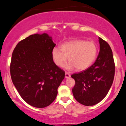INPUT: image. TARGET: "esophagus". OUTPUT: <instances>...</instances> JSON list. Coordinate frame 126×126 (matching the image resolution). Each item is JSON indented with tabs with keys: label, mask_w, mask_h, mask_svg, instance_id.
Masks as SVG:
<instances>
[{
	"label": "esophagus",
	"mask_w": 126,
	"mask_h": 126,
	"mask_svg": "<svg viewBox=\"0 0 126 126\" xmlns=\"http://www.w3.org/2000/svg\"><path fill=\"white\" fill-rule=\"evenodd\" d=\"M71 77V75H70L69 73H68V72H65V78H68Z\"/></svg>",
	"instance_id": "obj_1"
}]
</instances>
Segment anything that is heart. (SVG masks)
Listing matches in <instances>:
<instances>
[{"instance_id":"1","label":"heart","mask_w":126,"mask_h":126,"mask_svg":"<svg viewBox=\"0 0 126 126\" xmlns=\"http://www.w3.org/2000/svg\"><path fill=\"white\" fill-rule=\"evenodd\" d=\"M61 49L55 47L52 51V57L55 64L62 67L68 61L66 66L68 70L76 68L83 71L92 64L96 59L98 47L93 41L76 39L64 43L61 46Z\"/></svg>"}]
</instances>
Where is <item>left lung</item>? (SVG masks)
Instances as JSON below:
<instances>
[{
	"label": "left lung",
	"mask_w": 126,
	"mask_h": 126,
	"mask_svg": "<svg viewBox=\"0 0 126 126\" xmlns=\"http://www.w3.org/2000/svg\"><path fill=\"white\" fill-rule=\"evenodd\" d=\"M100 50L96 61L84 71L71 76L75 80L73 96L86 106L95 105L107 94L113 81L115 65L112 51L107 43L98 38Z\"/></svg>",
	"instance_id": "obj_1"
}]
</instances>
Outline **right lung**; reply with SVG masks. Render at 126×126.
Returning a JSON list of instances; mask_svg holds the SVG:
<instances>
[{"label": "right lung", "mask_w": 126, "mask_h": 126, "mask_svg": "<svg viewBox=\"0 0 126 126\" xmlns=\"http://www.w3.org/2000/svg\"><path fill=\"white\" fill-rule=\"evenodd\" d=\"M56 44L47 33L21 40L13 50L10 71L12 82L28 104L44 108L54 101L65 73L55 64L52 51Z\"/></svg>", "instance_id": "obj_1"}]
</instances>
